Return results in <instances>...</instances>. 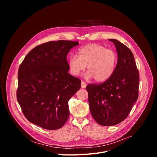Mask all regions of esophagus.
Listing matches in <instances>:
<instances>
[{
	"instance_id": "34e87169",
	"label": "esophagus",
	"mask_w": 157,
	"mask_h": 157,
	"mask_svg": "<svg viewBox=\"0 0 157 157\" xmlns=\"http://www.w3.org/2000/svg\"><path fill=\"white\" fill-rule=\"evenodd\" d=\"M86 84L84 82L82 81L81 82V88H86Z\"/></svg>"
}]
</instances>
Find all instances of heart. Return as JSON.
<instances>
[{"label":"heart","mask_w":157,"mask_h":157,"mask_svg":"<svg viewBox=\"0 0 157 157\" xmlns=\"http://www.w3.org/2000/svg\"><path fill=\"white\" fill-rule=\"evenodd\" d=\"M118 63L116 52L98 44H89L80 48L78 56L69 57L68 65L70 73L78 76L86 68L87 78H94L97 82H104L114 74Z\"/></svg>","instance_id":"heart-1"}]
</instances>
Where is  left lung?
<instances>
[{
	"label": "left lung",
	"mask_w": 157,
	"mask_h": 157,
	"mask_svg": "<svg viewBox=\"0 0 157 157\" xmlns=\"http://www.w3.org/2000/svg\"><path fill=\"white\" fill-rule=\"evenodd\" d=\"M118 63L115 73L107 81L90 84L88 93L90 113L101 126L119 124L128 116L138 98L140 75L132 51L116 39Z\"/></svg>",
	"instance_id": "obj_1"
}]
</instances>
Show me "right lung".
Segmentation results:
<instances>
[{"mask_svg":"<svg viewBox=\"0 0 157 157\" xmlns=\"http://www.w3.org/2000/svg\"><path fill=\"white\" fill-rule=\"evenodd\" d=\"M78 42L50 41L31 50L18 70L17 99L29 122L54 130L68 120V101L81 80L69 74L67 55Z\"/></svg>","mask_w":157,"mask_h":157,"instance_id":"obj_1","label":"right lung"}]
</instances>
